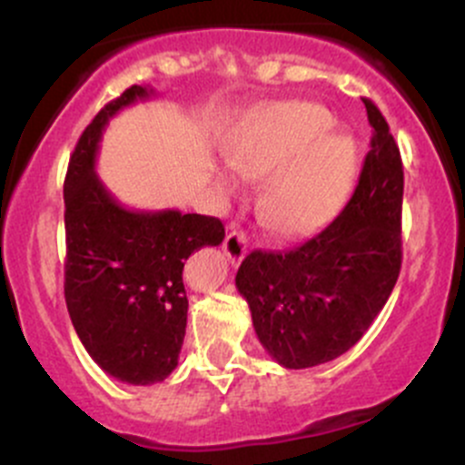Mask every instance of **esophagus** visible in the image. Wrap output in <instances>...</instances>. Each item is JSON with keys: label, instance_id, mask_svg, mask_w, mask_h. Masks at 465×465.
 Returning a JSON list of instances; mask_svg holds the SVG:
<instances>
[{"label": "esophagus", "instance_id": "34e87169", "mask_svg": "<svg viewBox=\"0 0 465 465\" xmlns=\"http://www.w3.org/2000/svg\"><path fill=\"white\" fill-rule=\"evenodd\" d=\"M223 250L224 254H227L229 262H232V265H238L247 254V236L242 232H236V229H233V232H229L227 236H224Z\"/></svg>", "mask_w": 465, "mask_h": 465}]
</instances>
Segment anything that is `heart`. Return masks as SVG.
<instances>
[{
    "mask_svg": "<svg viewBox=\"0 0 465 465\" xmlns=\"http://www.w3.org/2000/svg\"><path fill=\"white\" fill-rule=\"evenodd\" d=\"M335 119L315 103H285L262 112L227 145L238 175L259 180L261 223L276 236H303L322 227L353 186L358 148L351 134L328 133ZM220 184L232 191L227 175Z\"/></svg>",
    "mask_w": 465,
    "mask_h": 465,
    "instance_id": "b5f03b06",
    "label": "heart"
}]
</instances>
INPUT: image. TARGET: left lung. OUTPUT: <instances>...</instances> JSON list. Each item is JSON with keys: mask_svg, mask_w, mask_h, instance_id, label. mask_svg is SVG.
<instances>
[{"mask_svg": "<svg viewBox=\"0 0 465 465\" xmlns=\"http://www.w3.org/2000/svg\"><path fill=\"white\" fill-rule=\"evenodd\" d=\"M373 128L358 186L331 224L288 252L254 250L236 274L267 353L285 369L331 362L369 331L402 261V162L382 112L364 98Z\"/></svg>", "mask_w": 465, "mask_h": 465, "instance_id": "obj_1", "label": "left lung"}]
</instances>
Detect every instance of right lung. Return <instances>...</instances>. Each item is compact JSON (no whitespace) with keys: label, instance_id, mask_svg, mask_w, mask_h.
<instances>
[{"label":"right lung","instance_id":"1","mask_svg":"<svg viewBox=\"0 0 465 465\" xmlns=\"http://www.w3.org/2000/svg\"><path fill=\"white\" fill-rule=\"evenodd\" d=\"M153 89L133 85L107 103L78 139L64 177V302L94 362L128 384L173 373L186 332L184 262L223 242L218 218L130 211L94 171L107 121Z\"/></svg>","mask_w":465,"mask_h":465}]
</instances>
